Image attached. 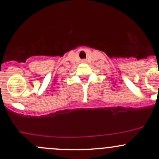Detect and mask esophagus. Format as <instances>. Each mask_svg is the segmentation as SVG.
I'll list each match as a JSON object with an SVG mask.
<instances>
[{
  "instance_id": "1",
  "label": "esophagus",
  "mask_w": 159,
  "mask_h": 159,
  "mask_svg": "<svg viewBox=\"0 0 159 159\" xmlns=\"http://www.w3.org/2000/svg\"><path fill=\"white\" fill-rule=\"evenodd\" d=\"M82 62H83V63H84V62H86V61L85 60H82Z\"/></svg>"
}]
</instances>
